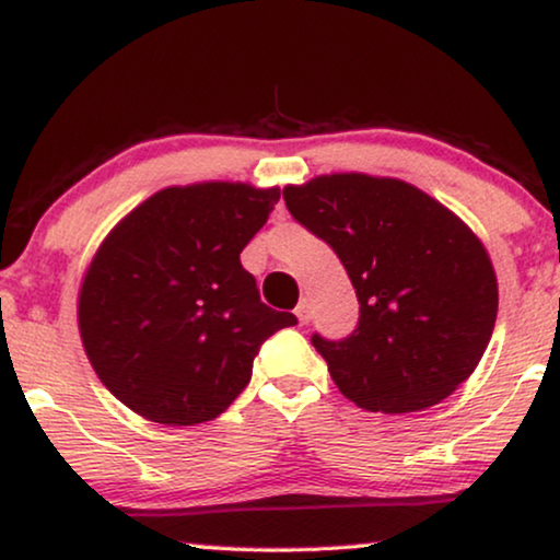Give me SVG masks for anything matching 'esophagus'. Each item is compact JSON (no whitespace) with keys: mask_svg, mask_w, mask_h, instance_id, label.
Returning <instances> with one entry per match:
<instances>
[{"mask_svg":"<svg viewBox=\"0 0 560 560\" xmlns=\"http://www.w3.org/2000/svg\"><path fill=\"white\" fill-rule=\"evenodd\" d=\"M295 316H298V324H308L311 320V316H313V311H311V303L308 301H301L298 303V308H295Z\"/></svg>","mask_w":560,"mask_h":560,"instance_id":"34e87169","label":"esophagus"}]
</instances>
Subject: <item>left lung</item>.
I'll list each match as a JSON object with an SVG mask.
<instances>
[{
    "label": "left lung",
    "mask_w": 560,
    "mask_h": 560,
    "mask_svg": "<svg viewBox=\"0 0 560 560\" xmlns=\"http://www.w3.org/2000/svg\"><path fill=\"white\" fill-rule=\"evenodd\" d=\"M295 221L347 267L359 326L313 336L343 397L370 412H416L469 380L492 339L497 275L454 211L397 178L316 175L282 188Z\"/></svg>",
    "instance_id": "obj_1"
}]
</instances>
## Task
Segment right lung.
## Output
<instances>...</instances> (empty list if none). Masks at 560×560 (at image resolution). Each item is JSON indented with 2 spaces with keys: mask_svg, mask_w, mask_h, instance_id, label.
Here are the masks:
<instances>
[{
  "mask_svg": "<svg viewBox=\"0 0 560 560\" xmlns=\"http://www.w3.org/2000/svg\"><path fill=\"white\" fill-rule=\"evenodd\" d=\"M280 188L206 180L152 194L98 244L79 293L83 349L104 387L137 416L196 425L221 416L259 347L293 313L259 301L242 249Z\"/></svg>",
  "mask_w": 560,
  "mask_h": 560,
  "instance_id": "right-lung-1",
  "label": "right lung"
}]
</instances>
